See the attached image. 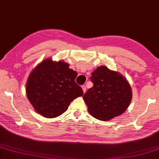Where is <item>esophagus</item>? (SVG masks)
I'll return each instance as SVG.
<instances>
[{"label":"esophagus","mask_w":159,"mask_h":159,"mask_svg":"<svg viewBox=\"0 0 159 159\" xmlns=\"http://www.w3.org/2000/svg\"><path fill=\"white\" fill-rule=\"evenodd\" d=\"M82 89H83V93H85V92H86L85 85H82Z\"/></svg>","instance_id":"34e87169"}]
</instances>
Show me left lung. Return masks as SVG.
I'll use <instances>...</instances> for the list:
<instances>
[{
  "mask_svg": "<svg viewBox=\"0 0 159 159\" xmlns=\"http://www.w3.org/2000/svg\"><path fill=\"white\" fill-rule=\"evenodd\" d=\"M93 87L83 95L88 110L97 120L107 121L119 116L131 103V88L122 75L101 66L92 73Z\"/></svg>",
  "mask_w": 159,
  "mask_h": 159,
  "instance_id": "8db88e82",
  "label": "left lung"
}]
</instances>
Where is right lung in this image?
Returning <instances> with one entry per match:
<instances>
[{
	"label": "right lung",
	"instance_id": "right-lung-1",
	"mask_svg": "<svg viewBox=\"0 0 159 159\" xmlns=\"http://www.w3.org/2000/svg\"><path fill=\"white\" fill-rule=\"evenodd\" d=\"M76 71L63 61L43 60L31 71L26 83V95L37 112L53 118L67 111L74 99L83 92L75 79Z\"/></svg>",
	"mask_w": 159,
	"mask_h": 159
}]
</instances>
